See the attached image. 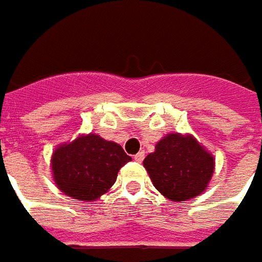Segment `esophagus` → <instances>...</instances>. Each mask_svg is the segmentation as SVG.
Returning <instances> with one entry per match:
<instances>
[{
    "mask_svg": "<svg viewBox=\"0 0 262 262\" xmlns=\"http://www.w3.org/2000/svg\"><path fill=\"white\" fill-rule=\"evenodd\" d=\"M133 158H135V161H138V162H142V161L145 159V152H143V150H140V152H138Z\"/></svg>",
    "mask_w": 262,
    "mask_h": 262,
    "instance_id": "1",
    "label": "esophagus"
}]
</instances>
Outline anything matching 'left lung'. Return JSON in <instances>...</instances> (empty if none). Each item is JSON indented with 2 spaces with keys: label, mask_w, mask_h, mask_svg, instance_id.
<instances>
[{
  "label": "left lung",
  "mask_w": 262,
  "mask_h": 262,
  "mask_svg": "<svg viewBox=\"0 0 262 262\" xmlns=\"http://www.w3.org/2000/svg\"><path fill=\"white\" fill-rule=\"evenodd\" d=\"M143 165L159 193L172 202H184L207 187L214 159L193 136L171 133L159 140Z\"/></svg>",
  "instance_id": "1"
}]
</instances>
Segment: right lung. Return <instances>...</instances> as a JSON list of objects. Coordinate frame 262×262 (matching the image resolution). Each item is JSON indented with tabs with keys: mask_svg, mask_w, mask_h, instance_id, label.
Segmentation results:
<instances>
[{
	"mask_svg": "<svg viewBox=\"0 0 262 262\" xmlns=\"http://www.w3.org/2000/svg\"><path fill=\"white\" fill-rule=\"evenodd\" d=\"M129 161L120 145L88 135L59 146L52 157V171L67 195L91 202L114 184L119 169Z\"/></svg>",
	"mask_w": 262,
	"mask_h": 262,
	"instance_id": "1",
	"label": "right lung"
}]
</instances>
